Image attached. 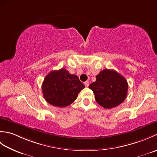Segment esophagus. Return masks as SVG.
I'll list each match as a JSON object with an SVG mask.
<instances>
[{
  "label": "esophagus",
  "mask_w": 157,
  "mask_h": 157,
  "mask_svg": "<svg viewBox=\"0 0 157 157\" xmlns=\"http://www.w3.org/2000/svg\"><path fill=\"white\" fill-rule=\"evenodd\" d=\"M84 85H85L86 87H88V86H89V82H88V81L85 82H84Z\"/></svg>",
  "instance_id": "1"
}]
</instances>
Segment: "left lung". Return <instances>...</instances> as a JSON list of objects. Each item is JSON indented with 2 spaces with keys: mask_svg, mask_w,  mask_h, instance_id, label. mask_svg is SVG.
Returning a JSON list of instances; mask_svg holds the SVG:
<instances>
[{
  "mask_svg": "<svg viewBox=\"0 0 157 157\" xmlns=\"http://www.w3.org/2000/svg\"><path fill=\"white\" fill-rule=\"evenodd\" d=\"M96 101L102 107L112 109L125 101L128 90V82L115 70L104 69L96 75V80L89 86Z\"/></svg>",
  "mask_w": 157,
  "mask_h": 157,
  "instance_id": "8db88e82",
  "label": "left lung"
}]
</instances>
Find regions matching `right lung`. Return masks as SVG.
<instances>
[{"label": "right lung", "instance_id": "add662e5", "mask_svg": "<svg viewBox=\"0 0 157 157\" xmlns=\"http://www.w3.org/2000/svg\"><path fill=\"white\" fill-rule=\"evenodd\" d=\"M85 86L78 77L64 68L50 72L45 77L42 90L46 101L57 107L71 105Z\"/></svg>", "mask_w": 157, "mask_h": 157}]
</instances>
